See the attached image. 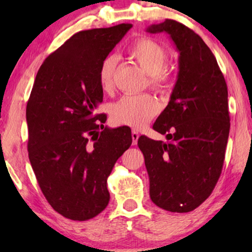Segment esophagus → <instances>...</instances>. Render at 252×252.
I'll return each instance as SVG.
<instances>
[{"label": "esophagus", "instance_id": "1", "mask_svg": "<svg viewBox=\"0 0 252 252\" xmlns=\"http://www.w3.org/2000/svg\"><path fill=\"white\" fill-rule=\"evenodd\" d=\"M139 133L136 132V130H133L132 132V140H133V144H136L137 143V140H139Z\"/></svg>", "mask_w": 252, "mask_h": 252}]
</instances>
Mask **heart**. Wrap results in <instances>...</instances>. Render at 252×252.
I'll use <instances>...</instances> for the list:
<instances>
[{
	"label": "heart",
	"instance_id": "1",
	"mask_svg": "<svg viewBox=\"0 0 252 252\" xmlns=\"http://www.w3.org/2000/svg\"><path fill=\"white\" fill-rule=\"evenodd\" d=\"M128 55L146 73L149 74V85L156 91L164 92L170 86L171 77L165 68L168 61L167 50L163 44L151 39H140L128 49ZM117 60L115 56L106 57L98 70L99 86L104 92L113 87ZM159 111V105L149 95L124 96L110 108L112 122L133 128L146 126Z\"/></svg>",
	"mask_w": 252,
	"mask_h": 252
}]
</instances>
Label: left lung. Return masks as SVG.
Returning a JSON list of instances; mask_svg holds the SVG:
<instances>
[{"label": "left lung", "mask_w": 252, "mask_h": 252, "mask_svg": "<svg viewBox=\"0 0 252 252\" xmlns=\"http://www.w3.org/2000/svg\"><path fill=\"white\" fill-rule=\"evenodd\" d=\"M166 33L179 51L170 102L153 128L167 142L140 136L150 198L171 212H189L211 195L221 174L229 135L228 92L217 60L202 37L166 19L147 29Z\"/></svg>", "instance_id": "8db88e82"}]
</instances>
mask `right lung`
Here are the masks:
<instances>
[{"mask_svg":"<svg viewBox=\"0 0 252 252\" xmlns=\"http://www.w3.org/2000/svg\"><path fill=\"white\" fill-rule=\"evenodd\" d=\"M130 29L75 33L37 71L26 106L29 158L44 197L65 218L84 221L106 208V180L132 144L129 127H104L106 116L96 112L99 66Z\"/></svg>","mask_w":252,"mask_h":252,"instance_id":"right-lung-1","label":"right lung"}]
</instances>
